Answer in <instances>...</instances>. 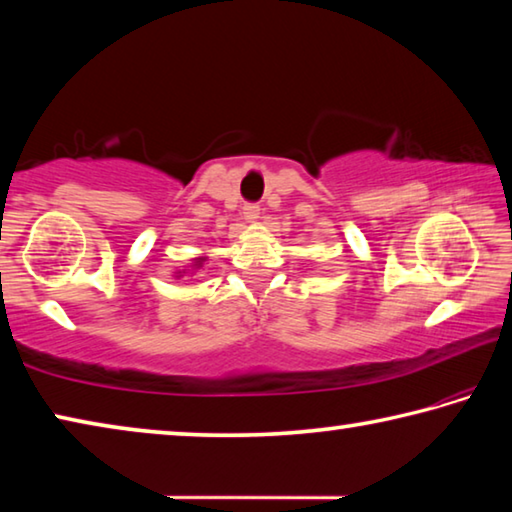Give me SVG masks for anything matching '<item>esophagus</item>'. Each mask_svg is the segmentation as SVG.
<instances>
[{
    "mask_svg": "<svg viewBox=\"0 0 512 512\" xmlns=\"http://www.w3.org/2000/svg\"><path fill=\"white\" fill-rule=\"evenodd\" d=\"M244 219H246V221L259 219V205H257V203H246V205H244Z\"/></svg>",
    "mask_w": 512,
    "mask_h": 512,
    "instance_id": "1",
    "label": "esophagus"
}]
</instances>
